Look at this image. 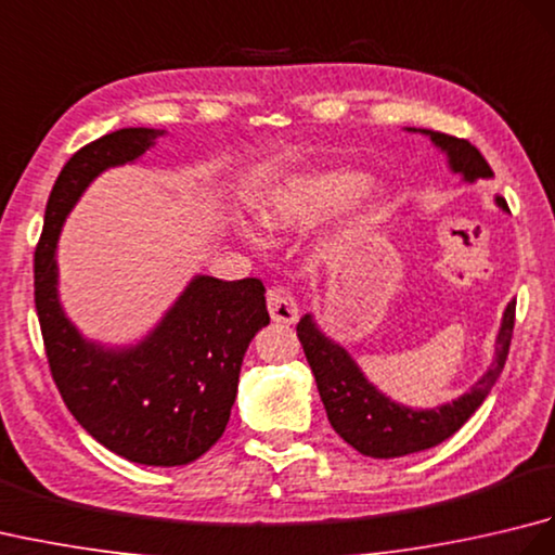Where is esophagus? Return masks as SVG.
Instances as JSON below:
<instances>
[{
    "label": "esophagus",
    "instance_id": "esophagus-1",
    "mask_svg": "<svg viewBox=\"0 0 555 555\" xmlns=\"http://www.w3.org/2000/svg\"><path fill=\"white\" fill-rule=\"evenodd\" d=\"M267 310L274 322H281V324L298 322V302L291 296V291L281 286H271L267 291Z\"/></svg>",
    "mask_w": 555,
    "mask_h": 555
}]
</instances>
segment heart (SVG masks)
Masks as SVG:
<instances>
[{"label": "heart", "instance_id": "heart-1", "mask_svg": "<svg viewBox=\"0 0 555 555\" xmlns=\"http://www.w3.org/2000/svg\"><path fill=\"white\" fill-rule=\"evenodd\" d=\"M364 188H367V176L348 167L302 173L271 195L259 219L271 231L314 227L348 209ZM243 235L253 245L259 243L250 229H243Z\"/></svg>", "mask_w": 555, "mask_h": 555}]
</instances>
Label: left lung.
Masks as SVG:
<instances>
[{"label":"left lung","instance_id":"8db88e82","mask_svg":"<svg viewBox=\"0 0 555 555\" xmlns=\"http://www.w3.org/2000/svg\"><path fill=\"white\" fill-rule=\"evenodd\" d=\"M415 131V128H412ZM431 138L436 147L448 155V167L463 173L465 181L491 179L493 171L481 152L465 138L446 135L439 131H422ZM501 209L508 211V203L496 197ZM515 326V300L508 302L503 312L501 332L496 338V360L491 370L469 388V393L434 410H412L393 403L382 391L364 379L360 367L348 356L346 348L334 344L320 332L312 314H305L298 322V338L308 358L317 388H320L326 417L334 431L350 443L356 451L370 457H400L427 448L439 446L448 436H453L463 424L475 415V410L485 403V398L503 372L505 358L511 350Z\"/></svg>","mask_w":555,"mask_h":555}]
</instances>
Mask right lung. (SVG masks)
I'll list each match as a JSON object with an SVG mask.
<instances>
[{
	"instance_id": "add662e5",
	"label": "right lung",
	"mask_w": 555,
	"mask_h": 555,
	"mask_svg": "<svg viewBox=\"0 0 555 555\" xmlns=\"http://www.w3.org/2000/svg\"><path fill=\"white\" fill-rule=\"evenodd\" d=\"M164 131L121 128L70 157L47 199L35 247V310L52 379L92 439L138 465H188L219 441L238 391L247 346L269 324L259 279L195 276L152 334L102 348L68 322L56 293V241L92 179L135 162Z\"/></svg>"
}]
</instances>
